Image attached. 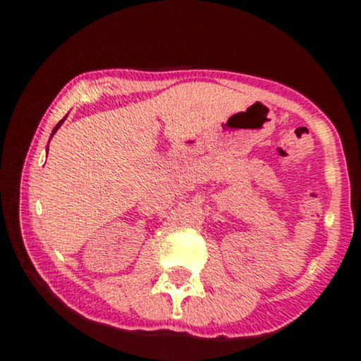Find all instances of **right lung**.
<instances>
[{
	"label": "right lung",
	"mask_w": 361,
	"mask_h": 361,
	"mask_svg": "<svg viewBox=\"0 0 361 361\" xmlns=\"http://www.w3.org/2000/svg\"><path fill=\"white\" fill-rule=\"evenodd\" d=\"M67 118V116H66ZM66 118H63V120H61V121H59L57 123V125H56V128H54V130H52V135H51V137L54 136V135H56V133H57V130H59V128H61V125H62V123L63 121H66ZM47 151H49V145H47Z\"/></svg>",
	"instance_id": "right-lung-1"
}]
</instances>
